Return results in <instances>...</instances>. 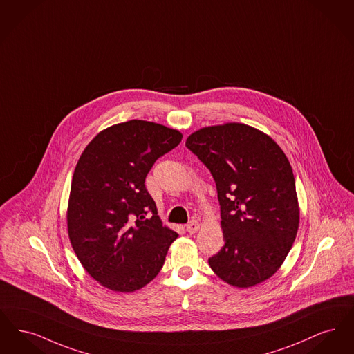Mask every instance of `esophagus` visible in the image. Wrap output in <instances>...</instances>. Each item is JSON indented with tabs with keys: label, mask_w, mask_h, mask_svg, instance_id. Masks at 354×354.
Returning <instances> with one entry per match:
<instances>
[{
	"label": "esophagus",
	"mask_w": 354,
	"mask_h": 354,
	"mask_svg": "<svg viewBox=\"0 0 354 354\" xmlns=\"http://www.w3.org/2000/svg\"><path fill=\"white\" fill-rule=\"evenodd\" d=\"M198 229H200V223H198V221H190V222L186 225V230H187V232H190V234L197 232Z\"/></svg>",
	"instance_id": "esophagus-1"
}]
</instances>
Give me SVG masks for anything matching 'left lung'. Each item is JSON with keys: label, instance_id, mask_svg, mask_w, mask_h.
<instances>
[{"label": "left lung", "instance_id": "obj_1", "mask_svg": "<svg viewBox=\"0 0 354 354\" xmlns=\"http://www.w3.org/2000/svg\"><path fill=\"white\" fill-rule=\"evenodd\" d=\"M185 145L216 181L225 246L209 258L212 270L238 288L272 277L292 247L300 218L287 156L268 135L241 123L205 127Z\"/></svg>", "mask_w": 354, "mask_h": 354}]
</instances>
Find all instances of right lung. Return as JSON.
Segmentation results:
<instances>
[{"mask_svg":"<svg viewBox=\"0 0 354 354\" xmlns=\"http://www.w3.org/2000/svg\"><path fill=\"white\" fill-rule=\"evenodd\" d=\"M181 140L177 129L129 120L97 133L80 156L67 209L68 238L103 287L135 292L162 268L178 234L162 226L145 177Z\"/></svg>","mask_w":354,"mask_h":354,"instance_id":"right-lung-1","label":"right lung"}]
</instances>
